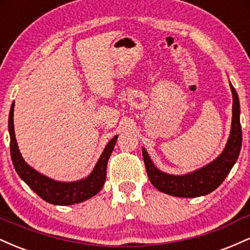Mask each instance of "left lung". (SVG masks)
<instances>
[{
	"instance_id": "8db88e82",
	"label": "left lung",
	"mask_w": 250,
	"mask_h": 250,
	"mask_svg": "<svg viewBox=\"0 0 250 250\" xmlns=\"http://www.w3.org/2000/svg\"><path fill=\"white\" fill-rule=\"evenodd\" d=\"M230 84L233 94V119L231 129L226 148L213 162L203 168L186 175H170L159 170L151 162L145 148H142L143 161L149 180L155 188L162 193L177 197H197L215 190L225 181L240 155L242 145V129L240 123V101L236 90Z\"/></svg>"
}]
</instances>
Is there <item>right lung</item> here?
Returning a JSON list of instances; mask_svg holds the SVG:
<instances>
[{
  "mask_svg": "<svg viewBox=\"0 0 250 250\" xmlns=\"http://www.w3.org/2000/svg\"><path fill=\"white\" fill-rule=\"evenodd\" d=\"M14 103L11 104L9 113V128L10 135V155L14 168L19 174V176L33 189L35 193L51 205L57 206H69L74 203H80L90 199L101 190L104 185L105 176H107V163L113 151L117 136H114L108 145L105 146L101 157L97 161L95 168L85 179H82L76 182H60V181L51 180L44 175L40 174L35 169L24 162L23 157L20 153L17 147L15 131H14Z\"/></svg>",
  "mask_w": 250,
  "mask_h": 250,
  "instance_id": "1",
  "label": "right lung"
}]
</instances>
